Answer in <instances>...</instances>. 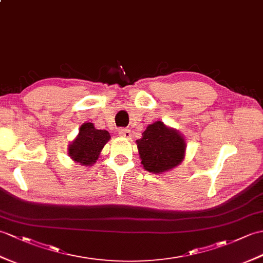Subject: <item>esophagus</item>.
I'll return each instance as SVG.
<instances>
[{"instance_id": "34e87169", "label": "esophagus", "mask_w": 263, "mask_h": 263, "mask_svg": "<svg viewBox=\"0 0 263 263\" xmlns=\"http://www.w3.org/2000/svg\"><path fill=\"white\" fill-rule=\"evenodd\" d=\"M118 133L120 134L121 137H124V138H130L131 137V130L126 129V127H120Z\"/></svg>"}]
</instances>
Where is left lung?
Segmentation results:
<instances>
[{
  "instance_id": "8db88e82",
  "label": "left lung",
  "mask_w": 263,
  "mask_h": 263,
  "mask_svg": "<svg viewBox=\"0 0 263 263\" xmlns=\"http://www.w3.org/2000/svg\"><path fill=\"white\" fill-rule=\"evenodd\" d=\"M137 144L141 163L150 173L159 174L173 169L185 156L184 138L160 121L148 125Z\"/></svg>"
}]
</instances>
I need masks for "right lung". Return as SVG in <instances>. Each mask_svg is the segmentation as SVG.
I'll return each instance as SVG.
<instances>
[{"mask_svg": "<svg viewBox=\"0 0 263 263\" xmlns=\"http://www.w3.org/2000/svg\"><path fill=\"white\" fill-rule=\"evenodd\" d=\"M109 133L106 130H97L93 123H84L76 140L69 145V156L72 160L84 166H90L100 156L103 146L108 141Z\"/></svg>", "mask_w": 263, "mask_h": 263, "instance_id": "add662e5", "label": "right lung"}]
</instances>
